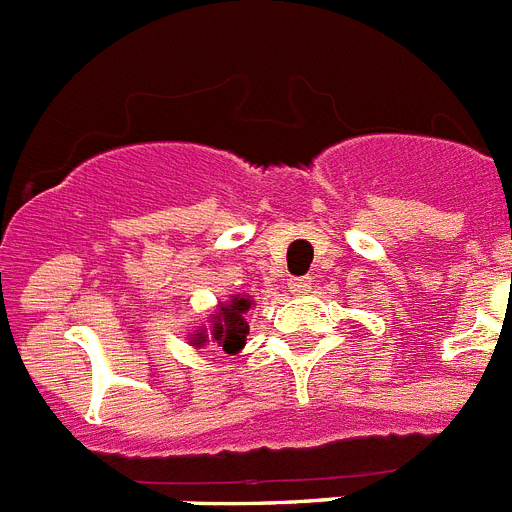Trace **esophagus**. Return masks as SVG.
Returning a JSON list of instances; mask_svg holds the SVG:
<instances>
[{
    "label": "esophagus",
    "mask_w": 512,
    "mask_h": 512,
    "mask_svg": "<svg viewBox=\"0 0 512 512\" xmlns=\"http://www.w3.org/2000/svg\"><path fill=\"white\" fill-rule=\"evenodd\" d=\"M289 289H292L294 294H307L310 292V278H292V281H289Z\"/></svg>",
    "instance_id": "esophagus-1"
}]
</instances>
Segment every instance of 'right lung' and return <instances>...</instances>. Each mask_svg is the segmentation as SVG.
Listing matches in <instances>:
<instances>
[{
    "label": "right lung",
    "instance_id": "right-lung-1",
    "mask_svg": "<svg viewBox=\"0 0 512 512\" xmlns=\"http://www.w3.org/2000/svg\"><path fill=\"white\" fill-rule=\"evenodd\" d=\"M252 307V299L244 297V294H236L228 302L218 305V313L210 315V328L199 326L194 334L189 336L191 347H205V344H213V350H223L228 355H236L247 344V313Z\"/></svg>",
    "mask_w": 512,
    "mask_h": 512
}]
</instances>
